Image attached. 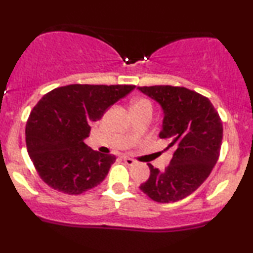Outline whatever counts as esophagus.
<instances>
[{
  "label": "esophagus",
  "mask_w": 253,
  "mask_h": 253,
  "mask_svg": "<svg viewBox=\"0 0 253 253\" xmlns=\"http://www.w3.org/2000/svg\"><path fill=\"white\" fill-rule=\"evenodd\" d=\"M123 160L126 165H129V166H132V165L136 164V160H133V159H131L129 157H123Z\"/></svg>",
  "instance_id": "1"
}]
</instances>
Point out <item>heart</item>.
<instances>
[{"instance_id":"heart-1","label":"heart","mask_w":253,"mask_h":253,"mask_svg":"<svg viewBox=\"0 0 253 253\" xmlns=\"http://www.w3.org/2000/svg\"><path fill=\"white\" fill-rule=\"evenodd\" d=\"M131 108H132V110H153V105H152V102L146 98H137L133 100L132 103H131Z\"/></svg>"}]
</instances>
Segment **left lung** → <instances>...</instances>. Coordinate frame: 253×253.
Instances as JSON below:
<instances>
[{
    "mask_svg": "<svg viewBox=\"0 0 253 253\" xmlns=\"http://www.w3.org/2000/svg\"><path fill=\"white\" fill-rule=\"evenodd\" d=\"M164 109L161 139L174 148L170 164L151 175L139 188L158 203H174L195 192L209 177L220 155L223 127L209 98L181 86H139Z\"/></svg>",
    "mask_w": 253,
    "mask_h": 253,
    "instance_id": "left-lung-1",
    "label": "left lung"
}]
</instances>
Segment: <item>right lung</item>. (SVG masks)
Wrapping results in <instances>:
<instances>
[{
	"instance_id": "1",
	"label": "right lung",
	"mask_w": 253,
	"mask_h": 253,
	"mask_svg": "<svg viewBox=\"0 0 253 253\" xmlns=\"http://www.w3.org/2000/svg\"><path fill=\"white\" fill-rule=\"evenodd\" d=\"M136 87L134 85L62 86L44 94L31 112L25 136L41 179L57 191L81 195L99 185L116 160L88 148L92 122Z\"/></svg>"
}]
</instances>
